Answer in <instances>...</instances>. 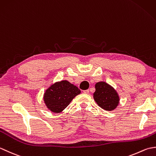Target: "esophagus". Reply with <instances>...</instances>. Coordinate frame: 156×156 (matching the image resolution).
Masks as SVG:
<instances>
[{
    "label": "esophagus",
    "mask_w": 156,
    "mask_h": 156,
    "mask_svg": "<svg viewBox=\"0 0 156 156\" xmlns=\"http://www.w3.org/2000/svg\"><path fill=\"white\" fill-rule=\"evenodd\" d=\"M83 92L84 94H88L89 93V90H83Z\"/></svg>",
    "instance_id": "1"
}]
</instances>
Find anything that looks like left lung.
Segmentation results:
<instances>
[{"instance_id":"left-lung-1","label":"left lung","mask_w":156,"mask_h":156,"mask_svg":"<svg viewBox=\"0 0 156 156\" xmlns=\"http://www.w3.org/2000/svg\"><path fill=\"white\" fill-rule=\"evenodd\" d=\"M95 88L93 97L99 107L107 111H112L117 107L119 98L113 88L106 82H100L96 84Z\"/></svg>"}]
</instances>
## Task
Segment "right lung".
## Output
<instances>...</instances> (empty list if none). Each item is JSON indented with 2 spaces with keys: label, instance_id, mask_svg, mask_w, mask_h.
Masks as SVG:
<instances>
[{
  "label": "right lung",
  "instance_id": "right-lung-1",
  "mask_svg": "<svg viewBox=\"0 0 156 156\" xmlns=\"http://www.w3.org/2000/svg\"><path fill=\"white\" fill-rule=\"evenodd\" d=\"M80 90L76 86L64 80L51 86L44 94V101L48 108L54 112H59L68 107Z\"/></svg>",
  "mask_w": 156,
  "mask_h": 156
}]
</instances>
